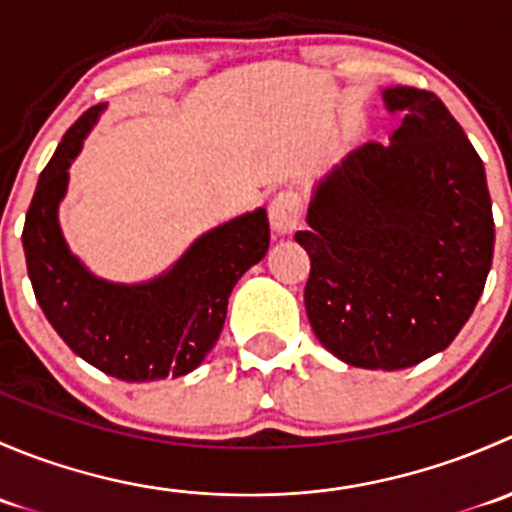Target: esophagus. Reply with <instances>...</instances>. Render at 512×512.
Returning a JSON list of instances; mask_svg holds the SVG:
<instances>
[{
	"label": "esophagus",
	"instance_id": "obj_1",
	"mask_svg": "<svg viewBox=\"0 0 512 512\" xmlns=\"http://www.w3.org/2000/svg\"><path fill=\"white\" fill-rule=\"evenodd\" d=\"M304 200L297 190H282L270 203V223L277 235H292L302 223Z\"/></svg>",
	"mask_w": 512,
	"mask_h": 512
}]
</instances>
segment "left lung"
Here are the masks:
<instances>
[{"mask_svg": "<svg viewBox=\"0 0 512 512\" xmlns=\"http://www.w3.org/2000/svg\"><path fill=\"white\" fill-rule=\"evenodd\" d=\"M404 116L322 180L297 242L312 270L304 307L319 342L361 369L441 352L476 309L493 262L483 160L431 91L394 86Z\"/></svg>", "mask_w": 512, "mask_h": 512, "instance_id": "left-lung-1", "label": "left lung"}]
</instances>
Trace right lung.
<instances>
[{
  "instance_id": "1",
  "label": "right lung",
  "mask_w": 512,
  "mask_h": 512,
  "mask_svg": "<svg viewBox=\"0 0 512 512\" xmlns=\"http://www.w3.org/2000/svg\"><path fill=\"white\" fill-rule=\"evenodd\" d=\"M89 108L61 138L39 175L24 220V255L36 302L74 354L121 381H156L193 371L223 332L235 282L265 257V210L215 227L148 285H111L71 257L56 208L69 165L96 121Z\"/></svg>"
}]
</instances>
